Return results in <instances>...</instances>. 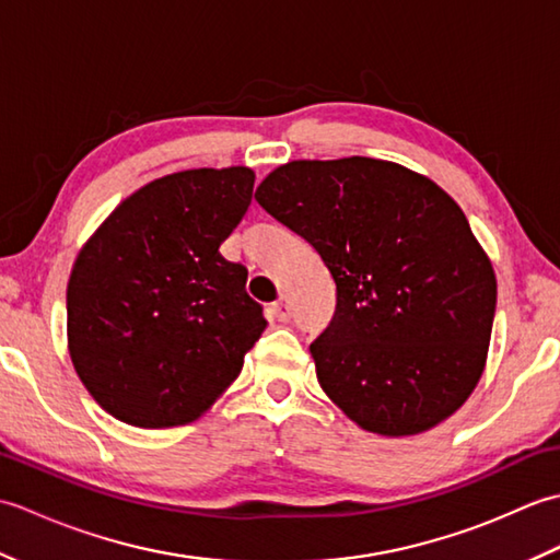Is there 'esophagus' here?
I'll use <instances>...</instances> for the list:
<instances>
[{
    "label": "esophagus",
    "mask_w": 560,
    "mask_h": 560,
    "mask_svg": "<svg viewBox=\"0 0 560 560\" xmlns=\"http://www.w3.org/2000/svg\"><path fill=\"white\" fill-rule=\"evenodd\" d=\"M269 313H271L273 317H277V319H281V323H287V319L291 317V305H289V301H287V295H281V299H279L277 303H271Z\"/></svg>",
    "instance_id": "1"
}]
</instances>
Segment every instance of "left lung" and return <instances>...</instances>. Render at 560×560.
Instances as JSON below:
<instances>
[{
  "label": "left lung",
  "instance_id": "left-lung-1",
  "mask_svg": "<svg viewBox=\"0 0 560 560\" xmlns=\"http://www.w3.org/2000/svg\"><path fill=\"white\" fill-rule=\"evenodd\" d=\"M255 199L305 237L337 283L311 343L319 387L363 431H431L481 380L495 273L459 205L399 163L291 161Z\"/></svg>",
  "mask_w": 560,
  "mask_h": 560
}]
</instances>
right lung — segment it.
<instances>
[{
	"mask_svg": "<svg viewBox=\"0 0 560 560\" xmlns=\"http://www.w3.org/2000/svg\"><path fill=\"white\" fill-rule=\"evenodd\" d=\"M245 165L163 175L115 207L74 259L67 347L83 387L117 421H197L241 375L267 327L247 269L221 243L249 207Z\"/></svg>",
	"mask_w": 560,
	"mask_h": 560,
	"instance_id": "1",
	"label": "right lung"
}]
</instances>
